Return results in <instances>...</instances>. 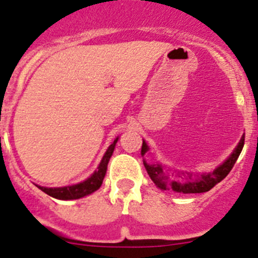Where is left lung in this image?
<instances>
[{"instance_id":"1","label":"left lung","mask_w":258,"mask_h":258,"mask_svg":"<svg viewBox=\"0 0 258 258\" xmlns=\"http://www.w3.org/2000/svg\"><path fill=\"white\" fill-rule=\"evenodd\" d=\"M243 145L244 136H242L233 152L211 172L195 173L187 172V171H177L166 167L160 162L148 163L145 158L144 165L153 183L162 191L172 189V191L179 192V194H202V192H207L211 188H213L218 182L222 181L230 173L233 165L237 161L238 156H240ZM148 150H150V147L144 140L141 150L142 157L146 155V152H148Z\"/></svg>"}]
</instances>
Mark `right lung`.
Listing matches in <instances>:
<instances>
[{
	"instance_id": "add662e5",
	"label": "right lung",
	"mask_w": 258,
	"mask_h": 258,
	"mask_svg": "<svg viewBox=\"0 0 258 258\" xmlns=\"http://www.w3.org/2000/svg\"><path fill=\"white\" fill-rule=\"evenodd\" d=\"M117 141H118V137H116V140H114L112 144L108 146L107 151H106L105 155H103L97 170H96L90 177L86 178L85 181L80 182V183H76V184H71V186H63V187H45V186H38V184H36V186H37L41 191L47 194L48 196L53 197V199H57V200H62V201L79 200L85 196H88V195L93 194V192L97 191V189L101 187V184H102L103 178H105L106 176V171H107L108 161H110L111 156H112Z\"/></svg>"
}]
</instances>
